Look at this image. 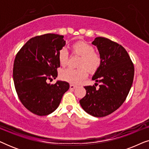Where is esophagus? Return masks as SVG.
<instances>
[{
    "label": "esophagus",
    "mask_w": 149,
    "mask_h": 149,
    "mask_svg": "<svg viewBox=\"0 0 149 149\" xmlns=\"http://www.w3.org/2000/svg\"><path fill=\"white\" fill-rule=\"evenodd\" d=\"M76 87H77L76 85H72V84L70 85V89H74L75 88H76Z\"/></svg>",
    "instance_id": "esophagus-1"
}]
</instances>
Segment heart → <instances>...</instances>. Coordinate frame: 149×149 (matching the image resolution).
<instances>
[{"label": "heart", "instance_id": "heart-1", "mask_svg": "<svg viewBox=\"0 0 149 149\" xmlns=\"http://www.w3.org/2000/svg\"><path fill=\"white\" fill-rule=\"evenodd\" d=\"M72 52L80 56L78 69L66 68L60 73L61 79L72 84H78L86 78L87 71L90 73L96 72L101 64V58L94 52V48L84 41H78L72 45ZM58 62L60 66H65L68 64V53L65 48L58 52Z\"/></svg>", "mask_w": 149, "mask_h": 149}]
</instances>
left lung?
Here are the masks:
<instances>
[{
    "mask_svg": "<svg viewBox=\"0 0 149 149\" xmlns=\"http://www.w3.org/2000/svg\"><path fill=\"white\" fill-rule=\"evenodd\" d=\"M96 46L101 64L92 77L99 88L85 86L86 95L79 101L83 109L95 117L109 115L122 105L131 89L134 67L127 51L117 42L96 37L91 42Z\"/></svg>",
    "mask_w": 149,
    "mask_h": 149,
    "instance_id": "1",
    "label": "left lung"
}]
</instances>
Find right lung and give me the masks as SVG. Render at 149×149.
Returning a JSON list of instances; mask_svg holds the SVG:
<instances>
[{
  "instance_id": "right-lung-1",
  "label": "right lung",
  "mask_w": 149,
  "mask_h": 149,
  "mask_svg": "<svg viewBox=\"0 0 149 149\" xmlns=\"http://www.w3.org/2000/svg\"><path fill=\"white\" fill-rule=\"evenodd\" d=\"M64 36L46 34L30 38L16 55L14 85L24 107L39 116L48 115L59 107L70 85L66 81L47 83L58 77V52L66 41Z\"/></svg>"
}]
</instances>
